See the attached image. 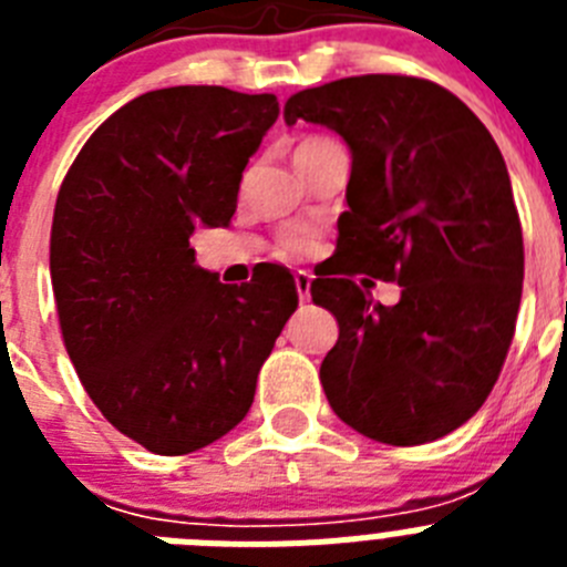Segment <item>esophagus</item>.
<instances>
[{
	"label": "esophagus",
	"mask_w": 567,
	"mask_h": 567,
	"mask_svg": "<svg viewBox=\"0 0 567 567\" xmlns=\"http://www.w3.org/2000/svg\"><path fill=\"white\" fill-rule=\"evenodd\" d=\"M295 289H298L300 303H307L309 289H312V275H309L307 269H298V272H295Z\"/></svg>",
	"instance_id": "esophagus-1"
}]
</instances>
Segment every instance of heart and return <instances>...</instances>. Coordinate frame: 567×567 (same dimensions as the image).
<instances>
[{"instance_id": "b5f03b06", "label": "heart", "mask_w": 567, "mask_h": 567, "mask_svg": "<svg viewBox=\"0 0 567 567\" xmlns=\"http://www.w3.org/2000/svg\"><path fill=\"white\" fill-rule=\"evenodd\" d=\"M329 138H323V135H309V138H303V142L295 147V155H303L309 153V150L320 147V144H327ZM315 249V233H309V229H287V233H280L278 238H275L272 244V255L280 260H298V258H307L309 252Z\"/></svg>"}]
</instances>
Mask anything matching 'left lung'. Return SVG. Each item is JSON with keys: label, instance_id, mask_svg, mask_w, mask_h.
I'll return each mask as SVG.
<instances>
[{"label": "left lung", "instance_id": "8db88e82", "mask_svg": "<svg viewBox=\"0 0 567 567\" xmlns=\"http://www.w3.org/2000/svg\"><path fill=\"white\" fill-rule=\"evenodd\" d=\"M284 118L323 124L352 150L340 264L312 280L340 327L320 363L329 405L378 443L445 437L497 383L523 298V227L497 142L454 93L398 73L300 90ZM358 271L398 279L399 303L372 301Z\"/></svg>", "mask_w": 567, "mask_h": 567}]
</instances>
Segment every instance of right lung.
I'll use <instances>...</instances> for the list:
<instances>
[{
  "mask_svg": "<svg viewBox=\"0 0 567 567\" xmlns=\"http://www.w3.org/2000/svg\"><path fill=\"white\" fill-rule=\"evenodd\" d=\"M275 118L272 93L153 90L90 135L59 189L50 280L64 349L107 423L153 454L204 449L247 417L298 309L284 267L229 287L189 247L202 224H229Z\"/></svg>",
  "mask_w": 567,
  "mask_h": 567,
  "instance_id": "1",
  "label": "right lung"
}]
</instances>
